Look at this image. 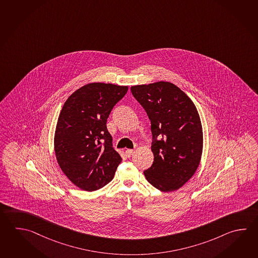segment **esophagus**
Segmentation results:
<instances>
[{
    "instance_id": "esophagus-1",
    "label": "esophagus",
    "mask_w": 258,
    "mask_h": 258,
    "mask_svg": "<svg viewBox=\"0 0 258 258\" xmlns=\"http://www.w3.org/2000/svg\"><path fill=\"white\" fill-rule=\"evenodd\" d=\"M133 153H134V151L133 150H126V157H132V155H133Z\"/></svg>"
}]
</instances>
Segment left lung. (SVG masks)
Here are the masks:
<instances>
[{"instance_id": "8db88e82", "label": "left lung", "mask_w": 258, "mask_h": 258, "mask_svg": "<svg viewBox=\"0 0 258 258\" xmlns=\"http://www.w3.org/2000/svg\"><path fill=\"white\" fill-rule=\"evenodd\" d=\"M131 90L151 120L154 159L144 175L161 191L179 189L193 176L202 154V126L194 103L169 82Z\"/></svg>"}]
</instances>
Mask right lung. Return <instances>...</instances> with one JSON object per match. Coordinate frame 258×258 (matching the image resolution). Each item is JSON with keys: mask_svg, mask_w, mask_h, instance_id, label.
Returning a JSON list of instances; mask_svg holds the SVG:
<instances>
[{"mask_svg": "<svg viewBox=\"0 0 258 258\" xmlns=\"http://www.w3.org/2000/svg\"><path fill=\"white\" fill-rule=\"evenodd\" d=\"M126 92L127 86L93 83L76 90L64 103L54 149L59 167L81 189H100L113 179L121 163L106 120Z\"/></svg>", "mask_w": 258, "mask_h": 258, "instance_id": "obj_1", "label": "right lung"}]
</instances>
